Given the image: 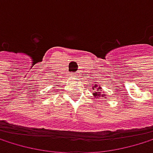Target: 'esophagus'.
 Instances as JSON below:
<instances>
[{
    "label": "esophagus",
    "instance_id": "obj_1",
    "mask_svg": "<svg viewBox=\"0 0 153 153\" xmlns=\"http://www.w3.org/2000/svg\"><path fill=\"white\" fill-rule=\"evenodd\" d=\"M74 74H75V76H76V77H80V76H81L80 72H76V73H74Z\"/></svg>",
    "mask_w": 153,
    "mask_h": 153
}]
</instances>
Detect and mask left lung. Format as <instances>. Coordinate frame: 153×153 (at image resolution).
Wrapping results in <instances>:
<instances>
[{
	"label": "left lung",
	"mask_w": 153,
	"mask_h": 153,
	"mask_svg": "<svg viewBox=\"0 0 153 153\" xmlns=\"http://www.w3.org/2000/svg\"><path fill=\"white\" fill-rule=\"evenodd\" d=\"M96 83H98V82H96ZM92 88H93V90H95L94 93L93 94L94 97H97V98L104 97V98H106V95L104 93H101L102 92V88L100 87V86H98L97 84H94V86Z\"/></svg>",
	"instance_id": "obj_1"
}]
</instances>
